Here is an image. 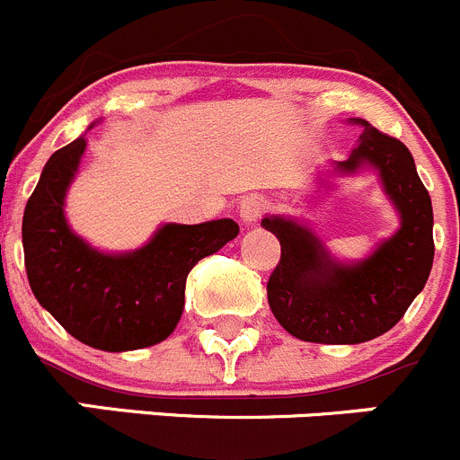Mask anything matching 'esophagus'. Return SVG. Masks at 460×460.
Returning a JSON list of instances; mask_svg holds the SVG:
<instances>
[{
  "label": "esophagus",
  "mask_w": 460,
  "mask_h": 460,
  "mask_svg": "<svg viewBox=\"0 0 460 460\" xmlns=\"http://www.w3.org/2000/svg\"><path fill=\"white\" fill-rule=\"evenodd\" d=\"M264 209H266L264 199H260V196H246V199L239 203V218H242L243 226H252V223L261 217Z\"/></svg>",
  "instance_id": "34e87169"
}]
</instances>
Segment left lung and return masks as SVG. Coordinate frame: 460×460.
I'll use <instances>...</instances> for the list:
<instances>
[{"label": "left lung", "instance_id": "left-lung-1", "mask_svg": "<svg viewBox=\"0 0 460 460\" xmlns=\"http://www.w3.org/2000/svg\"><path fill=\"white\" fill-rule=\"evenodd\" d=\"M349 121L364 133L348 160L336 162V173L373 167L400 214V230L366 260L343 264L298 221L261 218L282 248L266 284L270 312L288 334L309 343L352 345L382 336L404 316L434 264V209L413 155L366 119Z\"/></svg>", "mask_w": 460, "mask_h": 460}]
</instances>
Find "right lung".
I'll return each mask as SVG.
<instances>
[{"mask_svg": "<svg viewBox=\"0 0 460 460\" xmlns=\"http://www.w3.org/2000/svg\"><path fill=\"white\" fill-rule=\"evenodd\" d=\"M85 151V137L58 148L42 169L22 218L31 291L81 343L106 352L155 345L176 330L185 282L196 261L233 242V218L199 226L164 223L146 246L102 252L72 233L65 194Z\"/></svg>", "mask_w": 460, "mask_h": 460, "instance_id": "1", "label": "right lung"}]
</instances>
